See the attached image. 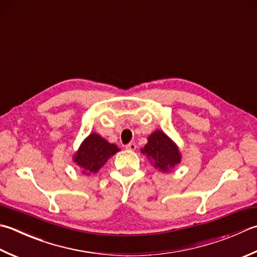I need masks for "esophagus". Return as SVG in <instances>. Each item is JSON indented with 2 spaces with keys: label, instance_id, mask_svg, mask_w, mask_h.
<instances>
[{
  "label": "esophagus",
  "instance_id": "esophagus-1",
  "mask_svg": "<svg viewBox=\"0 0 257 257\" xmlns=\"http://www.w3.org/2000/svg\"><path fill=\"white\" fill-rule=\"evenodd\" d=\"M136 148H137V146H136V144H134V143H130L128 145H125V149L130 150V152H134V150H136Z\"/></svg>",
  "mask_w": 257,
  "mask_h": 257
}]
</instances>
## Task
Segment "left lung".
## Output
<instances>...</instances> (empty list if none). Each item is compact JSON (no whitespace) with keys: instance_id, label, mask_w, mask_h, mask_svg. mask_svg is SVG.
I'll return each mask as SVG.
<instances>
[{"instance_id":"left-lung-1","label":"left lung","mask_w":257,"mask_h":257,"mask_svg":"<svg viewBox=\"0 0 257 257\" xmlns=\"http://www.w3.org/2000/svg\"><path fill=\"white\" fill-rule=\"evenodd\" d=\"M147 140L148 143L140 150L159 172L169 173L182 162L178 146L162 130L156 129L148 136Z\"/></svg>"}]
</instances>
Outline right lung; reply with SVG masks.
<instances>
[{
	"label": "right lung",
	"instance_id": "obj_1",
	"mask_svg": "<svg viewBox=\"0 0 257 257\" xmlns=\"http://www.w3.org/2000/svg\"><path fill=\"white\" fill-rule=\"evenodd\" d=\"M117 145L110 144L101 136L91 133L80 145L73 155V163L77 164L83 175L98 173L110 157L119 152Z\"/></svg>",
	"mask_w": 257,
	"mask_h": 257
}]
</instances>
